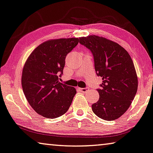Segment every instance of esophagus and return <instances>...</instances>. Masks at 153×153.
Segmentation results:
<instances>
[{
    "label": "esophagus",
    "instance_id": "34e87169",
    "mask_svg": "<svg viewBox=\"0 0 153 153\" xmlns=\"http://www.w3.org/2000/svg\"><path fill=\"white\" fill-rule=\"evenodd\" d=\"M79 90L81 92H86L89 90L88 87H85V88H79Z\"/></svg>",
    "mask_w": 153,
    "mask_h": 153
}]
</instances>
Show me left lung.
I'll use <instances>...</instances> for the list:
<instances>
[{"mask_svg":"<svg viewBox=\"0 0 153 153\" xmlns=\"http://www.w3.org/2000/svg\"><path fill=\"white\" fill-rule=\"evenodd\" d=\"M90 50L96 74L102 77L100 98L91 105L97 117L106 121L119 118L129 108L137 89V77L129 54L117 42L95 35L79 38Z\"/></svg>","mask_w":153,"mask_h":153,"instance_id":"left-lung-1","label":"left lung"}]
</instances>
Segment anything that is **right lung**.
Masks as SVG:
<instances>
[{
    "mask_svg": "<svg viewBox=\"0 0 153 153\" xmlns=\"http://www.w3.org/2000/svg\"><path fill=\"white\" fill-rule=\"evenodd\" d=\"M79 43L78 38L50 40L30 55L22 71L25 96L37 113L49 119L66 113L76 93L73 87L59 82L65 59Z\"/></svg>",
    "mask_w": 153,
    "mask_h": 153,
    "instance_id": "right-lung-1",
    "label": "right lung"
}]
</instances>
